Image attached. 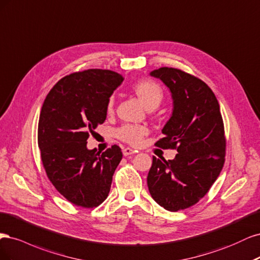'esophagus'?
I'll list each match as a JSON object with an SVG mask.
<instances>
[{
    "mask_svg": "<svg viewBox=\"0 0 260 260\" xmlns=\"http://www.w3.org/2000/svg\"><path fill=\"white\" fill-rule=\"evenodd\" d=\"M135 152H136V151H134V150L131 149V148H124V149H123V155H124V156H128V155H131V154H134Z\"/></svg>",
    "mask_w": 260,
    "mask_h": 260,
    "instance_id": "1",
    "label": "esophagus"
}]
</instances>
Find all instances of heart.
I'll list each match as a JSON object with an SVG mask.
<instances>
[{
	"label": "heart",
	"instance_id": "heart-1",
	"mask_svg": "<svg viewBox=\"0 0 260 260\" xmlns=\"http://www.w3.org/2000/svg\"><path fill=\"white\" fill-rule=\"evenodd\" d=\"M132 91L136 95L140 104L147 110H154V109L160 106L163 99L162 88L155 82L150 80H141L134 83L132 86ZM113 98H110L107 104L108 114H111L113 112ZM147 133L148 129L144 126H138V125H124V126L116 131V136L122 141L127 142V144L132 146H138L144 136L147 135Z\"/></svg>",
	"mask_w": 260,
	"mask_h": 260
}]
</instances>
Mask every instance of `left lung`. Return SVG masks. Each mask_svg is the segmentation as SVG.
<instances>
[{"label": "left lung", "instance_id": "left-lung-1", "mask_svg": "<svg viewBox=\"0 0 260 260\" xmlns=\"http://www.w3.org/2000/svg\"><path fill=\"white\" fill-rule=\"evenodd\" d=\"M169 88L173 110L156 142L177 149L173 160L152 157L147 183L155 202L170 212L198 203L218 177L224 162L225 139L218 100L203 81L178 69L150 72Z\"/></svg>", "mask_w": 260, "mask_h": 260}]
</instances>
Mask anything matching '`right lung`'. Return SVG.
Here are the masks:
<instances>
[{
	"label": "right lung",
	"instance_id": "obj_1",
	"mask_svg": "<svg viewBox=\"0 0 260 260\" xmlns=\"http://www.w3.org/2000/svg\"><path fill=\"white\" fill-rule=\"evenodd\" d=\"M124 78L111 70L89 69L58 81L42 106L38 144L54 187L71 203L95 207L107 199L122 160L120 147L105 152L87 148L89 133L107 118V104Z\"/></svg>",
	"mask_w": 260,
	"mask_h": 260
}]
</instances>
